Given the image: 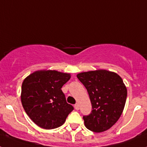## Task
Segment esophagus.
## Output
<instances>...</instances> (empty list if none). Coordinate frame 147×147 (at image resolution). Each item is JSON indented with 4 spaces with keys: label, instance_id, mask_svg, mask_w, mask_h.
<instances>
[{
    "label": "esophagus",
    "instance_id": "1",
    "mask_svg": "<svg viewBox=\"0 0 147 147\" xmlns=\"http://www.w3.org/2000/svg\"><path fill=\"white\" fill-rule=\"evenodd\" d=\"M74 108L76 109V110H80V105H79V104H76V105H74Z\"/></svg>",
    "mask_w": 147,
    "mask_h": 147
}]
</instances>
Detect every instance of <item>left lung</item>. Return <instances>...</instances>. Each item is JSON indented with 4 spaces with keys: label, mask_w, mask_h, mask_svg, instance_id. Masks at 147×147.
<instances>
[{
    "label": "left lung",
    "mask_w": 147,
    "mask_h": 147,
    "mask_svg": "<svg viewBox=\"0 0 147 147\" xmlns=\"http://www.w3.org/2000/svg\"><path fill=\"white\" fill-rule=\"evenodd\" d=\"M76 76L86 88L92 105L91 113L83 116L85 127L95 132L107 130L119 120L126 103L127 90L121 77L103 69Z\"/></svg>",
    "instance_id": "1"
}]
</instances>
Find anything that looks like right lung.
I'll list each match as a JSON object with an SVG mask.
<instances>
[{
  "label": "right lung",
  "mask_w": 147,
  "mask_h": 147,
  "mask_svg": "<svg viewBox=\"0 0 147 147\" xmlns=\"http://www.w3.org/2000/svg\"><path fill=\"white\" fill-rule=\"evenodd\" d=\"M70 79V74L40 70L23 80L20 95L22 105L37 126L51 129L64 124L74 107L66 102L61 88Z\"/></svg>",
  "instance_id": "add662e5"
}]
</instances>
